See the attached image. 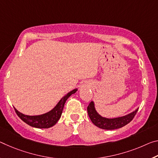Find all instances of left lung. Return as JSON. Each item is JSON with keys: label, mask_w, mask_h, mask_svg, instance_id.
<instances>
[{"label": "left lung", "mask_w": 158, "mask_h": 158, "mask_svg": "<svg viewBox=\"0 0 158 158\" xmlns=\"http://www.w3.org/2000/svg\"><path fill=\"white\" fill-rule=\"evenodd\" d=\"M137 111L138 109L131 113L126 115V116L114 119H107L101 117V115L97 113L93 102H90L88 107H87L88 114L93 123L99 128L107 130L119 129L129 124L134 119Z\"/></svg>", "instance_id": "obj_1"}]
</instances>
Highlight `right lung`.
Wrapping results in <instances>:
<instances>
[{"label": "right lung", "instance_id": "1", "mask_svg": "<svg viewBox=\"0 0 158 158\" xmlns=\"http://www.w3.org/2000/svg\"><path fill=\"white\" fill-rule=\"evenodd\" d=\"M77 91V89H74L72 91L68 93L60 101L57 106L48 112L41 115H37V116H29L21 113L15 108L16 114L19 118L25 123L29 124V126L36 127L40 129H47L50 128L57 123L59 119L60 118L62 110L67 98L71 96L72 94H74Z\"/></svg>", "mask_w": 158, "mask_h": 158}]
</instances>
